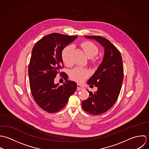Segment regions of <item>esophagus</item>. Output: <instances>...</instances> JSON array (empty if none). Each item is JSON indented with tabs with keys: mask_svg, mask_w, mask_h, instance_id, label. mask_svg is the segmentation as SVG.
Listing matches in <instances>:
<instances>
[{
	"mask_svg": "<svg viewBox=\"0 0 149 149\" xmlns=\"http://www.w3.org/2000/svg\"><path fill=\"white\" fill-rule=\"evenodd\" d=\"M77 90H82L84 89V86H82V85H80V84H77Z\"/></svg>",
	"mask_w": 149,
	"mask_h": 149,
	"instance_id": "obj_1",
	"label": "esophagus"
}]
</instances>
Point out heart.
<instances>
[{
  "mask_svg": "<svg viewBox=\"0 0 149 149\" xmlns=\"http://www.w3.org/2000/svg\"><path fill=\"white\" fill-rule=\"evenodd\" d=\"M81 47L85 51L86 56L92 59L96 56L99 52L98 47L93 42L90 41H85L81 44ZM73 50V47L69 45L65 47L61 52V58L64 63L67 65L71 64L72 61L71 59V54ZM95 62V61H94ZM89 75L88 70L81 67H76L73 69L70 72L71 78L77 81H83Z\"/></svg>",
  "mask_w": 149,
  "mask_h": 149,
  "instance_id": "heart-1",
  "label": "heart"
}]
</instances>
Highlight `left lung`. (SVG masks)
I'll use <instances>...</instances> for the list:
<instances>
[{"mask_svg":"<svg viewBox=\"0 0 149 149\" xmlns=\"http://www.w3.org/2000/svg\"><path fill=\"white\" fill-rule=\"evenodd\" d=\"M95 40L104 48L102 61L88 81L90 87L95 85L97 91L89 93V98L82 102L83 109L93 115H99L111 109L118 100L124 77L123 60L117 48L107 38L97 36H85Z\"/></svg>","mask_w":149,"mask_h":149,"instance_id":"1","label":"left lung"}]
</instances>
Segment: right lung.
<instances>
[{"mask_svg": "<svg viewBox=\"0 0 149 149\" xmlns=\"http://www.w3.org/2000/svg\"><path fill=\"white\" fill-rule=\"evenodd\" d=\"M77 37L49 34L38 41L32 49L28 68L31 93L37 105L48 113L63 109L77 89L76 82L67 80L68 75L60 70L63 66V49ZM58 73L66 81L61 86L54 83Z\"/></svg>", "mask_w": 149, "mask_h": 149, "instance_id": "add662e5", "label": "right lung"}]
</instances>
